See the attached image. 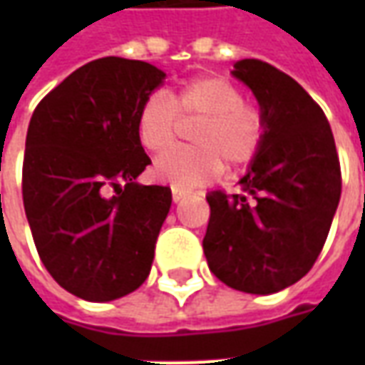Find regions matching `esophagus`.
<instances>
[{"mask_svg": "<svg viewBox=\"0 0 365 365\" xmlns=\"http://www.w3.org/2000/svg\"><path fill=\"white\" fill-rule=\"evenodd\" d=\"M183 195H185V193H183V191L172 190V199H174L175 203H178V201H182V199H183Z\"/></svg>", "mask_w": 365, "mask_h": 365, "instance_id": "obj_1", "label": "esophagus"}]
</instances>
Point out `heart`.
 Segmentation results:
<instances>
[{
    "label": "heart",
    "mask_w": 365,
    "mask_h": 365,
    "mask_svg": "<svg viewBox=\"0 0 365 365\" xmlns=\"http://www.w3.org/2000/svg\"><path fill=\"white\" fill-rule=\"evenodd\" d=\"M178 119H199L191 130V148L172 150L154 162L152 175L172 190L191 191L215 182L225 166L240 170L260 154L268 120L260 107L225 76H199L180 88L150 93L136 111V138L144 150L172 148Z\"/></svg>",
    "instance_id": "heart-1"
}]
</instances>
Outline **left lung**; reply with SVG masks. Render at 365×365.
Masks as SVG:
<instances>
[{
  "label": "left lung",
  "mask_w": 365,
  "mask_h": 365,
  "mask_svg": "<svg viewBox=\"0 0 365 365\" xmlns=\"http://www.w3.org/2000/svg\"><path fill=\"white\" fill-rule=\"evenodd\" d=\"M232 76L252 90L268 133L238 193H207L203 252L229 287L269 295L319 258L340 201V160L324 113L291 76L254 58L238 60Z\"/></svg>",
  "instance_id": "8db88e82"
}]
</instances>
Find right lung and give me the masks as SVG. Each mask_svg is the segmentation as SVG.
I'll use <instances>...</instances> for the list:
<instances>
[{
	"label": "right lung",
	"instance_id": "add662e5",
	"mask_svg": "<svg viewBox=\"0 0 365 365\" xmlns=\"http://www.w3.org/2000/svg\"><path fill=\"white\" fill-rule=\"evenodd\" d=\"M164 78L143 60L97 58L46 93L31 117L25 215L44 268L76 297L113 301L150 274L172 191L135 182L150 164L136 111Z\"/></svg>",
	"mask_w": 365,
	"mask_h": 365
}]
</instances>
